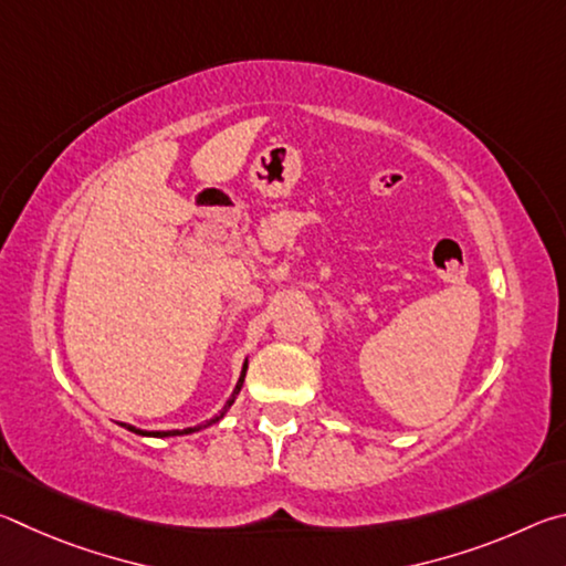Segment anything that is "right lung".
<instances>
[{
	"label": "right lung",
	"instance_id": "add662e5",
	"mask_svg": "<svg viewBox=\"0 0 566 566\" xmlns=\"http://www.w3.org/2000/svg\"><path fill=\"white\" fill-rule=\"evenodd\" d=\"M244 375H247V364H244V369H242V377H239V381H237V387H234V391H232V397H229V401L224 405V409L219 411L217 417H212V419H207L202 427H197V429H205V427H209V424H214V421H219L224 417V411L232 407V401H234V397L239 395V389H242V385H244ZM129 429V432H134V434H147V437H179V434H189V432H197V429H171V432H142V429H134V427H129V424H124Z\"/></svg>",
	"mask_w": 566,
	"mask_h": 566
}]
</instances>
